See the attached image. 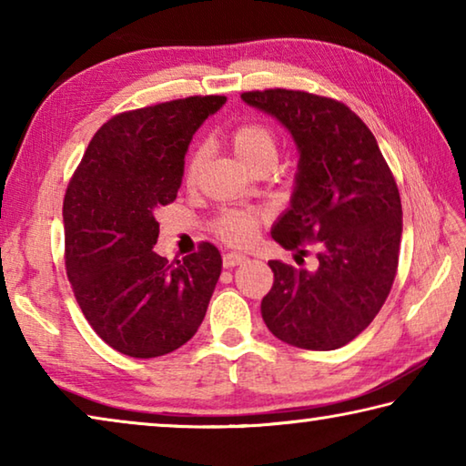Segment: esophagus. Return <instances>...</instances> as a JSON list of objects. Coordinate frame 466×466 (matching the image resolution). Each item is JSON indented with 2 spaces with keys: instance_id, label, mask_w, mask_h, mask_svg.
<instances>
[{
  "instance_id": "esophagus-1",
  "label": "esophagus",
  "mask_w": 466,
  "mask_h": 466,
  "mask_svg": "<svg viewBox=\"0 0 466 466\" xmlns=\"http://www.w3.org/2000/svg\"><path fill=\"white\" fill-rule=\"evenodd\" d=\"M224 267L226 269H230V267H236V265H240V263H244L247 261V257L242 255V252H224Z\"/></svg>"
}]
</instances>
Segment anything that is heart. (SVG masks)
Returning <instances> with one entry per match:
<instances>
[{
  "mask_svg": "<svg viewBox=\"0 0 466 466\" xmlns=\"http://www.w3.org/2000/svg\"><path fill=\"white\" fill-rule=\"evenodd\" d=\"M230 146L234 154L247 168H255L258 164H275L278 157V136L261 121H242L230 131ZM203 147H193L185 162V180L195 183L203 168ZM263 214L258 209H224L216 219V232L224 240L234 244H244L252 238Z\"/></svg>",
  "mask_w": 466,
  "mask_h": 466,
  "instance_id": "obj_1",
  "label": "heart"
}]
</instances>
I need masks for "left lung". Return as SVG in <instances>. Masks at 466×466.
Returning a JSON list of instances; mask_svg holds the SVG:
<instances>
[{
    "label": "left lung",
    "mask_w": 466,
    "mask_h": 466,
    "mask_svg": "<svg viewBox=\"0 0 466 466\" xmlns=\"http://www.w3.org/2000/svg\"><path fill=\"white\" fill-rule=\"evenodd\" d=\"M242 100L275 116L299 152L294 193L273 240L299 258L309 252L304 242L319 248L312 271L269 261L263 320L283 343L337 350L374 320L390 294L403 234L397 183L372 131L343 102L286 88L244 92Z\"/></svg>",
    "instance_id": "1"
}]
</instances>
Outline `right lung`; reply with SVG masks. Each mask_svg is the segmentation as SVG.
<instances>
[{
  "label": "right lung",
  "mask_w": 466,
  "mask_h": 466,
  "mask_svg": "<svg viewBox=\"0 0 466 466\" xmlns=\"http://www.w3.org/2000/svg\"><path fill=\"white\" fill-rule=\"evenodd\" d=\"M224 102L188 96L115 115L94 133L67 185V278L86 320L123 356H167L208 312L222 255L201 242L168 263L154 252V214L177 199L188 144Z\"/></svg>",
  "instance_id": "add662e5"
}]
</instances>
